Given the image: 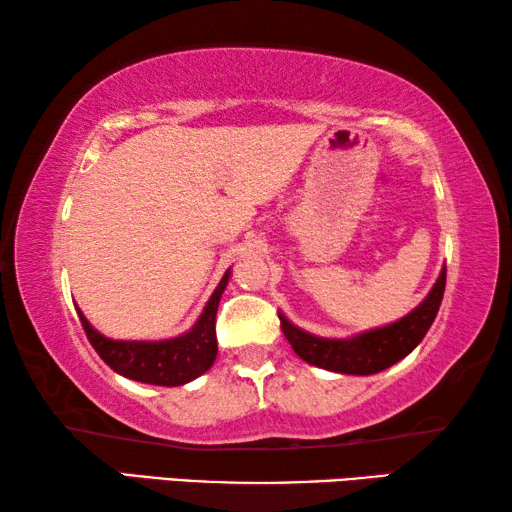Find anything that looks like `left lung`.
<instances>
[{
    "instance_id": "left-lung-1",
    "label": "left lung",
    "mask_w": 512,
    "mask_h": 512,
    "mask_svg": "<svg viewBox=\"0 0 512 512\" xmlns=\"http://www.w3.org/2000/svg\"><path fill=\"white\" fill-rule=\"evenodd\" d=\"M447 268L438 275L436 284L418 307L391 325L368 329L354 334L350 339H325V336L309 334L291 323L280 311L282 332L291 343L293 352L311 366L341 372V375H375L393 363L402 361L406 354L418 348V343L429 332L436 318L445 293Z\"/></svg>"
}]
</instances>
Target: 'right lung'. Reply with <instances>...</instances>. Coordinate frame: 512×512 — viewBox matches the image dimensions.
<instances>
[{
  "instance_id": "obj_1",
  "label": "right lung",
  "mask_w": 512,
  "mask_h": 512,
  "mask_svg": "<svg viewBox=\"0 0 512 512\" xmlns=\"http://www.w3.org/2000/svg\"><path fill=\"white\" fill-rule=\"evenodd\" d=\"M230 280V268L221 277L219 287L207 300L189 332L164 341H117L108 339L90 325L83 311L76 307L81 325L92 348L108 366L133 381L153 386H183L212 368L216 359V309Z\"/></svg>"
}]
</instances>
